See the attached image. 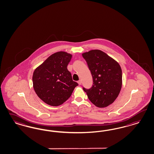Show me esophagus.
Returning a JSON list of instances; mask_svg holds the SVG:
<instances>
[{
    "label": "esophagus",
    "mask_w": 154,
    "mask_h": 154,
    "mask_svg": "<svg viewBox=\"0 0 154 154\" xmlns=\"http://www.w3.org/2000/svg\"><path fill=\"white\" fill-rule=\"evenodd\" d=\"M78 84H79V85H81V83H82V82H81V80H79V81H78Z\"/></svg>",
    "instance_id": "34e87169"
}]
</instances>
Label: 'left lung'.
Masks as SVG:
<instances>
[{
  "label": "left lung",
  "instance_id": "left-lung-1",
  "mask_svg": "<svg viewBox=\"0 0 154 154\" xmlns=\"http://www.w3.org/2000/svg\"><path fill=\"white\" fill-rule=\"evenodd\" d=\"M93 77L89 89L83 88L88 98L98 107H105L116 100L121 90V66L114 59L101 50L94 49L82 54Z\"/></svg>",
  "mask_w": 154,
  "mask_h": 154
}]
</instances>
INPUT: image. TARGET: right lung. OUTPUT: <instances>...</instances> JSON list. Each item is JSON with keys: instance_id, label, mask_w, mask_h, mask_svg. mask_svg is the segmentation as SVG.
Segmentation results:
<instances>
[{"instance_id": "1", "label": "right lung", "mask_w": 154, "mask_h": 154, "mask_svg": "<svg viewBox=\"0 0 154 154\" xmlns=\"http://www.w3.org/2000/svg\"><path fill=\"white\" fill-rule=\"evenodd\" d=\"M72 55L63 51L53 53L34 70L33 87L37 96L49 105H62L78 84L72 80L67 66Z\"/></svg>"}]
</instances>
